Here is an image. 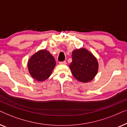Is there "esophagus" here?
Returning a JSON list of instances; mask_svg holds the SVG:
<instances>
[{
	"label": "esophagus",
	"instance_id": "1",
	"mask_svg": "<svg viewBox=\"0 0 127 127\" xmlns=\"http://www.w3.org/2000/svg\"><path fill=\"white\" fill-rule=\"evenodd\" d=\"M60 65H66V61H62V62H60Z\"/></svg>",
	"mask_w": 127,
	"mask_h": 127
}]
</instances>
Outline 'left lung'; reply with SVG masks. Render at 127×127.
Listing matches in <instances>:
<instances>
[{"label": "left lung", "mask_w": 127, "mask_h": 127, "mask_svg": "<svg viewBox=\"0 0 127 127\" xmlns=\"http://www.w3.org/2000/svg\"><path fill=\"white\" fill-rule=\"evenodd\" d=\"M72 58L69 67L74 78L82 83L93 80L99 68L96 57L86 48H80L73 51Z\"/></svg>", "instance_id": "left-lung-1"}]
</instances>
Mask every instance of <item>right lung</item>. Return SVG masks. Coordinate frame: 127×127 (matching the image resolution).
Wrapping results in <instances>:
<instances>
[{
  "instance_id": "1",
  "label": "right lung",
  "mask_w": 127,
  "mask_h": 127,
  "mask_svg": "<svg viewBox=\"0 0 127 127\" xmlns=\"http://www.w3.org/2000/svg\"><path fill=\"white\" fill-rule=\"evenodd\" d=\"M56 65L54 57L46 49L40 50L31 57L28 69L31 76L37 81H43L51 76Z\"/></svg>"
}]
</instances>
